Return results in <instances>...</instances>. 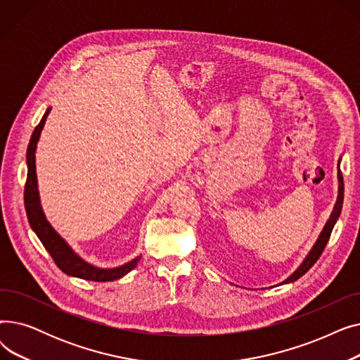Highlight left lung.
<instances>
[{"label":"left lung","mask_w":360,"mask_h":360,"mask_svg":"<svg viewBox=\"0 0 360 360\" xmlns=\"http://www.w3.org/2000/svg\"><path fill=\"white\" fill-rule=\"evenodd\" d=\"M340 162H342V159H338V165H337V167H338V174H337V178H338V195H337V201H335V204H334L333 213H331L330 219L327 220L323 232L319 233V236H318L315 245L312 247V250H311L309 254L307 255V258H305L304 261H302V264L296 269V271H295L293 274H290L285 281L281 283V285H286V283H293L295 280H297L299 277L304 276V274L314 266V264L316 262V259L321 257V254H323L324 248L327 247V242H328V239H330V236H331L334 224H335V221L338 220L340 213H342L343 198H345V182H343L342 170H340Z\"/></svg>","instance_id":"8db88e82"}]
</instances>
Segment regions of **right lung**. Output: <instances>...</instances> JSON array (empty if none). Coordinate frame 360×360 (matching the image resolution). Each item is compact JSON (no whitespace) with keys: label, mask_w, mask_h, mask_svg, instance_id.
<instances>
[{"label":"right lung","mask_w":360,"mask_h":360,"mask_svg":"<svg viewBox=\"0 0 360 360\" xmlns=\"http://www.w3.org/2000/svg\"><path fill=\"white\" fill-rule=\"evenodd\" d=\"M49 112H51V108L46 109L41 122L34 128L32 139L29 141L27 155H26L27 179L25 185V209H26L30 228L37 235V238H39V240L42 242L45 250L49 252L56 266H58V269L65 274L79 277L83 280H91V281H113L117 278H121L122 276L129 273L132 269H136L141 255L131 259L129 262L120 267H113V269L94 267L72 251V248L58 235V232L52 228L51 223L46 220L44 214L41 200H39V190H37L34 153H36L37 141H39L41 132L44 129Z\"/></svg>","instance_id":"right-lung-1"}]
</instances>
